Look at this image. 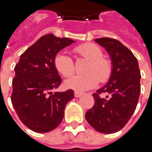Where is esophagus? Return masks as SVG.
Returning <instances> with one entry per match:
<instances>
[{"instance_id": "esophagus-1", "label": "esophagus", "mask_w": 152, "mask_h": 152, "mask_svg": "<svg viewBox=\"0 0 152 152\" xmlns=\"http://www.w3.org/2000/svg\"><path fill=\"white\" fill-rule=\"evenodd\" d=\"M74 95H75L76 98H80V96L82 95V93L78 92V91H75V92H74Z\"/></svg>"}]
</instances>
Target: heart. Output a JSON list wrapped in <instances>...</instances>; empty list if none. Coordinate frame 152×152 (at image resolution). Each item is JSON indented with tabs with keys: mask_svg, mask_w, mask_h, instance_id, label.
I'll return each mask as SVG.
<instances>
[{
	"mask_svg": "<svg viewBox=\"0 0 152 152\" xmlns=\"http://www.w3.org/2000/svg\"><path fill=\"white\" fill-rule=\"evenodd\" d=\"M75 52L89 63L86 67L85 75H76L65 81L68 89L85 91L94 88L99 83L107 82L112 73V62L103 57L101 48L93 43L80 45L75 48ZM57 71L64 77H69L75 72V63L71 57L63 52L57 53L53 60Z\"/></svg>",
	"mask_w": 152,
	"mask_h": 152,
	"instance_id": "obj_1",
	"label": "heart"
}]
</instances>
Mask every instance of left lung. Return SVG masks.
Segmentation results:
<instances>
[{
    "label": "left lung",
    "instance_id": "8db88e82",
    "mask_svg": "<svg viewBox=\"0 0 152 152\" xmlns=\"http://www.w3.org/2000/svg\"><path fill=\"white\" fill-rule=\"evenodd\" d=\"M95 41L111 57L112 73L107 85L93 94L94 105L87 111L86 119L95 130L113 134L127 124L136 109L141 91L140 71L136 57L119 40L102 37Z\"/></svg>",
    "mask_w": 152,
    "mask_h": 152
}]
</instances>
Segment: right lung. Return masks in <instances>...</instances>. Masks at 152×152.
I'll list each match as a JSON object with an SVG mask.
<instances>
[{
  "instance_id": "obj_1",
  "label": "right lung",
  "mask_w": 152,
  "mask_h": 152,
  "mask_svg": "<svg viewBox=\"0 0 152 152\" xmlns=\"http://www.w3.org/2000/svg\"><path fill=\"white\" fill-rule=\"evenodd\" d=\"M74 42L69 38L47 34L28 48L15 67L11 102L24 125L37 133H47L62 122L72 89L52 93L62 79L54 66L56 54Z\"/></svg>"
}]
</instances>
